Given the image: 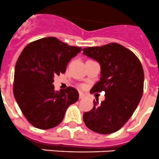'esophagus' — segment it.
Wrapping results in <instances>:
<instances>
[{"label": "esophagus", "mask_w": 159, "mask_h": 159, "mask_svg": "<svg viewBox=\"0 0 159 159\" xmlns=\"http://www.w3.org/2000/svg\"><path fill=\"white\" fill-rule=\"evenodd\" d=\"M85 98V95L83 93H80V99H84Z\"/></svg>", "instance_id": "esophagus-1"}]
</instances>
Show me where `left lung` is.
Wrapping results in <instances>:
<instances>
[{
    "mask_svg": "<svg viewBox=\"0 0 159 159\" xmlns=\"http://www.w3.org/2000/svg\"><path fill=\"white\" fill-rule=\"evenodd\" d=\"M84 54L101 65L100 80L91 93L105 92L106 99L94 101L91 111L83 115L85 125L100 134L119 131L131 118L143 95L144 70L132 51L117 43L83 49Z\"/></svg>",
    "mask_w": 159,
    "mask_h": 159,
    "instance_id": "obj_1",
    "label": "left lung"
}]
</instances>
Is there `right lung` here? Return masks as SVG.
<instances>
[{
    "label": "right lung",
    "mask_w": 159,
    "mask_h": 159,
    "mask_svg": "<svg viewBox=\"0 0 159 159\" xmlns=\"http://www.w3.org/2000/svg\"><path fill=\"white\" fill-rule=\"evenodd\" d=\"M56 37L28 44L17 60L14 96L27 120L35 128L49 129L61 124L68 106L78 101L76 89L54 91L53 78L65 73L72 57L81 51Z\"/></svg>",
    "instance_id": "obj_1"
}]
</instances>
